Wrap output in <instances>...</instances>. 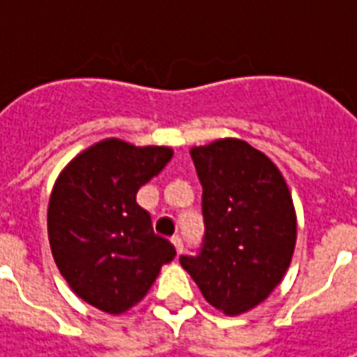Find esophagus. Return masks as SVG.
Instances as JSON below:
<instances>
[{"label":"esophagus","instance_id":"34e87169","mask_svg":"<svg viewBox=\"0 0 357 357\" xmlns=\"http://www.w3.org/2000/svg\"><path fill=\"white\" fill-rule=\"evenodd\" d=\"M171 242L172 246H174V250H176V254L183 252V238H181V236H172Z\"/></svg>","mask_w":357,"mask_h":357}]
</instances>
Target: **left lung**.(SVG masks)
Masks as SVG:
<instances>
[{"mask_svg": "<svg viewBox=\"0 0 357 357\" xmlns=\"http://www.w3.org/2000/svg\"><path fill=\"white\" fill-rule=\"evenodd\" d=\"M202 185L204 240L199 256H181L204 300L227 316L264 302L292 262L296 211L270 158L240 139L192 146Z\"/></svg>", "mask_w": 357, "mask_h": 357, "instance_id": "1", "label": "left lung"}]
</instances>
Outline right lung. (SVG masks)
Returning a JSON list of instances; mask_svg holds the SVG:
<instances>
[{
  "mask_svg": "<svg viewBox=\"0 0 357 357\" xmlns=\"http://www.w3.org/2000/svg\"><path fill=\"white\" fill-rule=\"evenodd\" d=\"M171 146L105 139L57 176L47 206L53 260L83 302L123 314L143 300L160 266L176 256L137 204L139 188L165 169Z\"/></svg>",
  "mask_w": 357,
  "mask_h": 357,
  "instance_id": "add662e5",
  "label": "right lung"
}]
</instances>
